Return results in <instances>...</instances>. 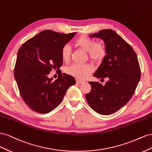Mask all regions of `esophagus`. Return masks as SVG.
I'll use <instances>...</instances> for the list:
<instances>
[{
	"mask_svg": "<svg viewBox=\"0 0 152 152\" xmlns=\"http://www.w3.org/2000/svg\"><path fill=\"white\" fill-rule=\"evenodd\" d=\"M76 83H78V84H81V83H83L84 81H81V80H76Z\"/></svg>",
	"mask_w": 152,
	"mask_h": 152,
	"instance_id": "obj_1",
	"label": "esophagus"
}]
</instances>
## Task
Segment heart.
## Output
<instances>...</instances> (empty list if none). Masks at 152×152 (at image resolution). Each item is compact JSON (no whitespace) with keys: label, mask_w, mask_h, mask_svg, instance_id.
<instances>
[{"label":"heart","mask_w":152,"mask_h":152,"mask_svg":"<svg viewBox=\"0 0 152 152\" xmlns=\"http://www.w3.org/2000/svg\"><path fill=\"white\" fill-rule=\"evenodd\" d=\"M74 44L87 52L89 58L95 63L101 62L107 55V50L104 42H96L89 37L81 36L74 41ZM60 53L63 61L68 62L71 58V48L67 45L63 46ZM94 69L92 65L90 64H72L66 68V71L68 75L83 80L87 78Z\"/></svg>","instance_id":"b5f03b06"}]
</instances>
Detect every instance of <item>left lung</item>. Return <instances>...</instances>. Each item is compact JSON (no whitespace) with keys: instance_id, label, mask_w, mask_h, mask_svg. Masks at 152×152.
<instances>
[{"instance_id":"left-lung-1","label":"left lung","mask_w":152,"mask_h":152,"mask_svg":"<svg viewBox=\"0 0 152 152\" xmlns=\"http://www.w3.org/2000/svg\"><path fill=\"white\" fill-rule=\"evenodd\" d=\"M104 41L107 53L94 73L97 78L107 77L105 85L90 81L91 91L85 95L89 106L101 115L115 113L134 95L141 77V69L132 46L114 30L104 29L90 35Z\"/></svg>"}]
</instances>
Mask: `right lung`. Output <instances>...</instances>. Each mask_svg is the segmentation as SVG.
<instances>
[{
  "label": "right lung",
  "instance_id": "add662e5",
  "mask_svg": "<svg viewBox=\"0 0 152 152\" xmlns=\"http://www.w3.org/2000/svg\"><path fill=\"white\" fill-rule=\"evenodd\" d=\"M75 34L45 30L20 48L15 78L21 98L32 110L50 113L62 102L69 86L76 83L75 77L61 72L55 80L48 77L52 69L59 70L63 64L62 48Z\"/></svg>",
  "mask_w": 152,
  "mask_h": 152
}]
</instances>
